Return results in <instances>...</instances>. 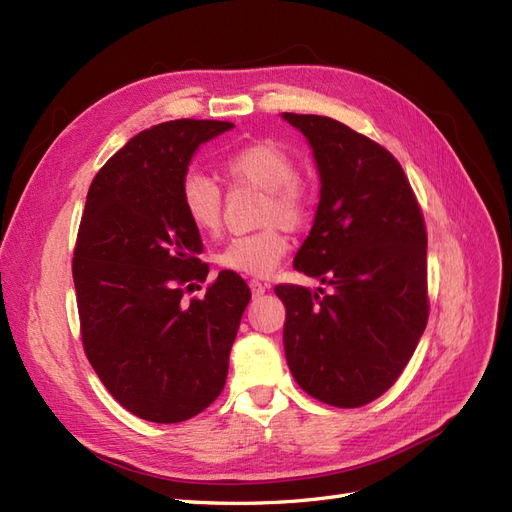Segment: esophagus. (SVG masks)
Segmentation results:
<instances>
[{"label":"esophagus","mask_w":512,"mask_h":512,"mask_svg":"<svg viewBox=\"0 0 512 512\" xmlns=\"http://www.w3.org/2000/svg\"><path fill=\"white\" fill-rule=\"evenodd\" d=\"M250 288H252V294H256V297L267 290V286L262 284V282H258V280H250Z\"/></svg>","instance_id":"obj_1"}]
</instances>
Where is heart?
I'll list each match as a JSON object with an SVG mask.
<instances>
[{
	"label": "heart",
	"instance_id": "obj_1",
	"mask_svg": "<svg viewBox=\"0 0 512 512\" xmlns=\"http://www.w3.org/2000/svg\"><path fill=\"white\" fill-rule=\"evenodd\" d=\"M224 173L265 190L260 224H269L250 235L232 237L218 254V265L254 277L269 275L286 256L290 241L286 228H303L314 213V194L301 179L292 153L273 141H256L232 149L222 160ZM181 207L188 222L203 235L222 226V190L209 175L190 170L181 181Z\"/></svg>",
	"mask_w": 512,
	"mask_h": 512
}]
</instances>
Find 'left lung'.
Here are the masks:
<instances>
[{
  "mask_svg": "<svg viewBox=\"0 0 512 512\" xmlns=\"http://www.w3.org/2000/svg\"><path fill=\"white\" fill-rule=\"evenodd\" d=\"M314 149L320 205L294 269L333 290L277 284L294 380L335 408H361L406 369L427 318V228L389 149L346 123L284 113Z\"/></svg>",
  "mask_w": 512,
  "mask_h": 512,
  "instance_id": "1",
  "label": "left lung"
}]
</instances>
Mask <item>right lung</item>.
I'll return each instance as SVG.
<instances>
[{
	"mask_svg": "<svg viewBox=\"0 0 512 512\" xmlns=\"http://www.w3.org/2000/svg\"><path fill=\"white\" fill-rule=\"evenodd\" d=\"M235 123L175 119L138 132L94 177L76 235L72 277L91 367L119 404L151 423L209 408L228 376L250 288L220 271L207 280L181 181L200 143Z\"/></svg>",
	"mask_w": 512,
	"mask_h": 512,
	"instance_id": "right-lung-1",
	"label": "right lung"
}]
</instances>
